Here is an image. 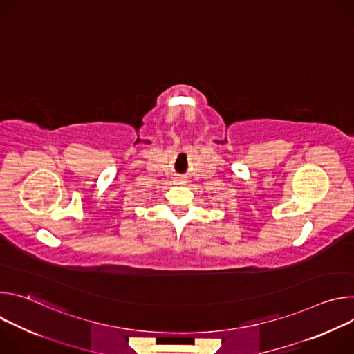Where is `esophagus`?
<instances>
[{"instance_id": "34e87169", "label": "esophagus", "mask_w": 354, "mask_h": 354, "mask_svg": "<svg viewBox=\"0 0 354 354\" xmlns=\"http://www.w3.org/2000/svg\"><path fill=\"white\" fill-rule=\"evenodd\" d=\"M175 183H182L183 185V183H186V179L182 178V176H176L175 178Z\"/></svg>"}]
</instances>
